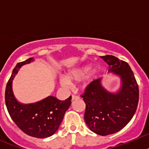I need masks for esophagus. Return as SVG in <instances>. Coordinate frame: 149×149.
Returning <instances> with one entry per match:
<instances>
[{
    "mask_svg": "<svg viewBox=\"0 0 149 149\" xmlns=\"http://www.w3.org/2000/svg\"><path fill=\"white\" fill-rule=\"evenodd\" d=\"M79 98V96L76 95H72V99L74 100V99H77Z\"/></svg>",
    "mask_w": 149,
    "mask_h": 149,
    "instance_id": "1",
    "label": "esophagus"
}]
</instances>
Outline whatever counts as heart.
Returning <instances> with one entry per match:
<instances>
[{"mask_svg": "<svg viewBox=\"0 0 149 149\" xmlns=\"http://www.w3.org/2000/svg\"><path fill=\"white\" fill-rule=\"evenodd\" d=\"M88 70H89L88 66H84L79 68H76V69H73V70L68 72L66 74L65 79L68 82H73V81H80L83 77H84V84L88 85L89 83H91L94 80L96 76V73H97V70L95 68H91L89 71H88ZM66 81L65 80H62L61 84L63 86H66L68 85V82H67V81Z\"/></svg>", "mask_w": 149, "mask_h": 149, "instance_id": "obj_1", "label": "heart"}]
</instances>
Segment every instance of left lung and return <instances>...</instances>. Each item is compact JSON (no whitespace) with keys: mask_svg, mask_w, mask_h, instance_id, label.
I'll list each match as a JSON object with an SVG mask.
<instances>
[{"mask_svg":"<svg viewBox=\"0 0 149 149\" xmlns=\"http://www.w3.org/2000/svg\"><path fill=\"white\" fill-rule=\"evenodd\" d=\"M122 78L119 93L107 92L101 85V78L88 84L81 97L86 104L84 120L93 132L106 136L127 125L134 116L139 101V87L130 65L113 55L101 56Z\"/></svg>","mask_w":149,"mask_h":149,"instance_id":"obj_1","label":"left lung"}]
</instances>
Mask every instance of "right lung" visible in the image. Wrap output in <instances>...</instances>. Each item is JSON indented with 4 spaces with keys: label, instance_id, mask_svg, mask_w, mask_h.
Returning a JSON list of instances; mask_svg holds the SVG:
<instances>
[{
    "label": "right lung",
    "instance_id": "obj_1",
    "mask_svg": "<svg viewBox=\"0 0 149 149\" xmlns=\"http://www.w3.org/2000/svg\"><path fill=\"white\" fill-rule=\"evenodd\" d=\"M33 60L31 57L17 63L6 84L5 103L13 122L24 133L33 137L42 139L52 136L57 131L65 113L71 105L72 96L65 101L49 96L35 104L18 103L12 90L13 79L22 65Z\"/></svg>",
    "mask_w": 149,
    "mask_h": 149
}]
</instances>
